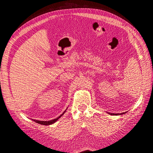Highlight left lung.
<instances>
[{
	"label": "left lung",
	"mask_w": 153,
	"mask_h": 153,
	"mask_svg": "<svg viewBox=\"0 0 153 153\" xmlns=\"http://www.w3.org/2000/svg\"><path fill=\"white\" fill-rule=\"evenodd\" d=\"M126 112H123V113H121V114H112V113H108L110 115H122V114H124Z\"/></svg>",
	"instance_id": "obj_1"
}]
</instances>
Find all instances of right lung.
Segmentation results:
<instances>
[{
	"instance_id": "add662e5",
	"label": "right lung",
	"mask_w": 153,
	"mask_h": 153,
	"mask_svg": "<svg viewBox=\"0 0 153 153\" xmlns=\"http://www.w3.org/2000/svg\"><path fill=\"white\" fill-rule=\"evenodd\" d=\"M66 110L64 111V112L60 115L59 117H58L57 118H56V119H53V120H51V121H38V120H33L34 121H35L36 123H39V124H43V125H50V124H53L54 123H55L56 122L57 120L61 117L62 115L65 113V112H66Z\"/></svg>"
}]
</instances>
